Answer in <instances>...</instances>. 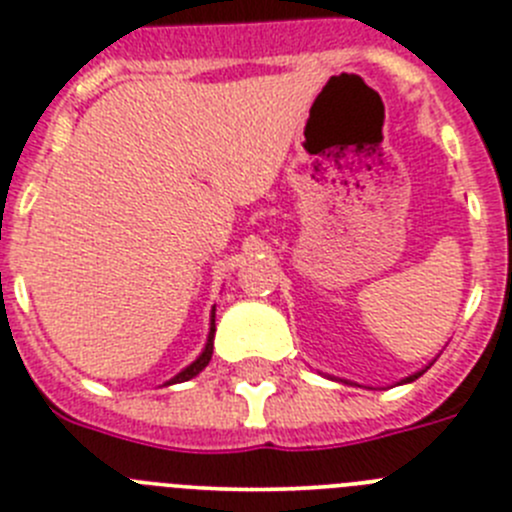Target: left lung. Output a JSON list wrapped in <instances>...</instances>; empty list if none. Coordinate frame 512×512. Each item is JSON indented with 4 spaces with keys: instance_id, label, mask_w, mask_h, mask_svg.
Returning <instances> with one entry per match:
<instances>
[{
    "instance_id": "1",
    "label": "left lung",
    "mask_w": 512,
    "mask_h": 512,
    "mask_svg": "<svg viewBox=\"0 0 512 512\" xmlns=\"http://www.w3.org/2000/svg\"><path fill=\"white\" fill-rule=\"evenodd\" d=\"M423 372H416V375H411V377H405V380H400V382H413V380H418V377H421Z\"/></svg>"
}]
</instances>
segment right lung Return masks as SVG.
I'll return each instance as SVG.
<instances>
[{
    "instance_id": "right-lung-1",
    "label": "right lung",
    "mask_w": 512,
    "mask_h": 512,
    "mask_svg": "<svg viewBox=\"0 0 512 512\" xmlns=\"http://www.w3.org/2000/svg\"><path fill=\"white\" fill-rule=\"evenodd\" d=\"M214 331H216V324H214V311H211L209 339H206V347H204V352H201L199 357L193 359V362H191V365L186 367V370H181V372H178L176 377H173V380H168V382H165V385H176V382H186V380H191V377H196V375H199L201 370H204L206 365H209L211 354H214Z\"/></svg>"
}]
</instances>
